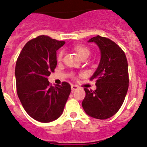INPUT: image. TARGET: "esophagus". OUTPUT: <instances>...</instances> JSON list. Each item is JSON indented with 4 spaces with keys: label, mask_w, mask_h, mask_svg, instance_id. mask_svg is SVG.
<instances>
[{
    "label": "esophagus",
    "mask_w": 147,
    "mask_h": 147,
    "mask_svg": "<svg viewBox=\"0 0 147 147\" xmlns=\"http://www.w3.org/2000/svg\"><path fill=\"white\" fill-rule=\"evenodd\" d=\"M78 88H79V87H78V85H75V84H72V85H71V89H72V91L75 90H78Z\"/></svg>",
    "instance_id": "34e87169"
}]
</instances>
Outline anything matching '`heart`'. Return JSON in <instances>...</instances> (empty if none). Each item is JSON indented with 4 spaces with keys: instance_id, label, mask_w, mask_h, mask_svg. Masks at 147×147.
I'll return each mask as SVG.
<instances>
[{
    "instance_id": "1",
    "label": "heart",
    "mask_w": 147,
    "mask_h": 147,
    "mask_svg": "<svg viewBox=\"0 0 147 147\" xmlns=\"http://www.w3.org/2000/svg\"><path fill=\"white\" fill-rule=\"evenodd\" d=\"M75 50L79 53V55L82 57V58H84V57H88L89 55H90V50H89L88 47H85V46L84 45H78L75 46ZM63 54H64V50H60L58 54H57V60H62V58H63Z\"/></svg>"
}]
</instances>
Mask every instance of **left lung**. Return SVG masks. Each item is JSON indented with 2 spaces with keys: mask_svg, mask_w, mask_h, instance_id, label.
Masks as SVG:
<instances>
[{
  "mask_svg": "<svg viewBox=\"0 0 147 147\" xmlns=\"http://www.w3.org/2000/svg\"><path fill=\"white\" fill-rule=\"evenodd\" d=\"M88 42L97 44L101 58L90 78V80H96L97 89H84L86 95L82 105L91 117L106 119L118 112L125 99L129 87L128 63L121 47L109 38L97 35Z\"/></svg>",
  "mask_w": 147,
  "mask_h": 147,
  "instance_id": "obj_1",
  "label": "left lung"
}]
</instances>
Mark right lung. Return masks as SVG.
<instances>
[{"mask_svg":"<svg viewBox=\"0 0 147 147\" xmlns=\"http://www.w3.org/2000/svg\"><path fill=\"white\" fill-rule=\"evenodd\" d=\"M65 41L40 35L23 47L16 65L17 94L28 115L40 122L61 116L71 92L69 83L50 85L47 77L57 66V51Z\"/></svg>","mask_w":147,"mask_h":147,"instance_id":"right-lung-1","label":"right lung"}]
</instances>
